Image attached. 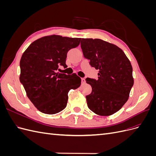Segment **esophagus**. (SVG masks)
<instances>
[{"label": "esophagus", "instance_id": "esophagus-1", "mask_svg": "<svg viewBox=\"0 0 156 156\" xmlns=\"http://www.w3.org/2000/svg\"><path fill=\"white\" fill-rule=\"evenodd\" d=\"M81 82H82V83H83V84H84V83H86L85 79H84V78H82V79H81Z\"/></svg>", "mask_w": 156, "mask_h": 156}]
</instances>
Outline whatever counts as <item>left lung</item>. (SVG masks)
I'll return each mask as SVG.
<instances>
[{"label": "left lung", "instance_id": "obj_1", "mask_svg": "<svg viewBox=\"0 0 156 156\" xmlns=\"http://www.w3.org/2000/svg\"><path fill=\"white\" fill-rule=\"evenodd\" d=\"M83 55L99 70L98 79L87 78L92 92L86 96L87 105L100 116H110L126 103L133 85L129 60L119 47L101 39L82 38Z\"/></svg>", "mask_w": 156, "mask_h": 156}]
</instances>
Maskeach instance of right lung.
<instances>
[{
    "instance_id": "obj_1",
    "label": "right lung",
    "mask_w": 156,
    "mask_h": 156,
    "mask_svg": "<svg viewBox=\"0 0 156 156\" xmlns=\"http://www.w3.org/2000/svg\"><path fill=\"white\" fill-rule=\"evenodd\" d=\"M81 38L51 35L34 41L20 60V80L27 97L37 110L48 115L62 111L67 105L68 92L81 85L76 73L57 72L59 66L67 68L69 50L77 47Z\"/></svg>"
}]
</instances>
